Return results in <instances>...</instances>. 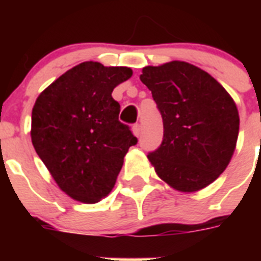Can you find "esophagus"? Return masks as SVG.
<instances>
[{
  "label": "esophagus",
  "instance_id": "1",
  "mask_svg": "<svg viewBox=\"0 0 261 261\" xmlns=\"http://www.w3.org/2000/svg\"><path fill=\"white\" fill-rule=\"evenodd\" d=\"M132 132L136 137H140V135H141V125H140V124H136V125H133Z\"/></svg>",
  "mask_w": 261,
  "mask_h": 261
}]
</instances>
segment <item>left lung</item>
<instances>
[{"instance_id": "1", "label": "left lung", "mask_w": 261, "mask_h": 261, "mask_svg": "<svg viewBox=\"0 0 261 261\" xmlns=\"http://www.w3.org/2000/svg\"><path fill=\"white\" fill-rule=\"evenodd\" d=\"M140 80L163 119V141L147 159L165 183L184 193L202 190L226 170L237 147L239 114L225 87L186 61L145 66Z\"/></svg>"}]
</instances>
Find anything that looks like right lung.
<instances>
[{
	"label": "right lung",
	"instance_id": "1",
	"mask_svg": "<svg viewBox=\"0 0 261 261\" xmlns=\"http://www.w3.org/2000/svg\"><path fill=\"white\" fill-rule=\"evenodd\" d=\"M126 66L85 61L49 85L32 108L35 151L62 192L85 204L114 188L124 156L137 138L119 121L117 85L132 77Z\"/></svg>",
	"mask_w": 261,
	"mask_h": 261
}]
</instances>
